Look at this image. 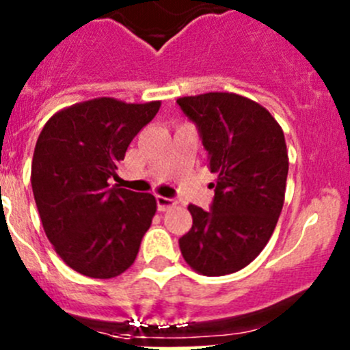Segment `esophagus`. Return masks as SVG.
<instances>
[{
    "mask_svg": "<svg viewBox=\"0 0 350 350\" xmlns=\"http://www.w3.org/2000/svg\"><path fill=\"white\" fill-rule=\"evenodd\" d=\"M155 201H157V210L159 211H165L169 210L171 206H174L176 201L172 200V198H165V196H157L155 198Z\"/></svg>",
    "mask_w": 350,
    "mask_h": 350,
    "instance_id": "34e87169",
    "label": "esophagus"
}]
</instances>
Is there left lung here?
<instances>
[{"instance_id": "8db88e82", "label": "left lung", "mask_w": 350, "mask_h": 350, "mask_svg": "<svg viewBox=\"0 0 350 350\" xmlns=\"http://www.w3.org/2000/svg\"><path fill=\"white\" fill-rule=\"evenodd\" d=\"M178 105L198 125L208 169L217 174L211 211L188 206L193 227L179 239L181 254L203 276L237 273L266 247L283 210V129L266 108L235 93L183 96Z\"/></svg>"}]
</instances>
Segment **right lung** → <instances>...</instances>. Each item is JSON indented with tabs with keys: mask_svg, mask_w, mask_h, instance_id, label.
I'll return each mask as SVG.
<instances>
[{
	"mask_svg": "<svg viewBox=\"0 0 350 350\" xmlns=\"http://www.w3.org/2000/svg\"><path fill=\"white\" fill-rule=\"evenodd\" d=\"M161 101L115 98L67 107L49 118L31 161V189L47 239L79 274L109 280L139 254L157 210L150 193L109 186L133 137Z\"/></svg>",
	"mask_w": 350,
	"mask_h": 350,
	"instance_id": "obj_1",
	"label": "right lung"
}]
</instances>
